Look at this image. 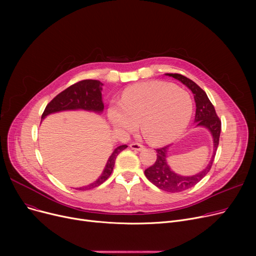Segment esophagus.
<instances>
[{
	"label": "esophagus",
	"mask_w": 256,
	"mask_h": 256,
	"mask_svg": "<svg viewBox=\"0 0 256 256\" xmlns=\"http://www.w3.org/2000/svg\"><path fill=\"white\" fill-rule=\"evenodd\" d=\"M130 146V148L134 150H142L145 148V146L142 145L141 143H132Z\"/></svg>",
	"instance_id": "esophagus-1"
}]
</instances>
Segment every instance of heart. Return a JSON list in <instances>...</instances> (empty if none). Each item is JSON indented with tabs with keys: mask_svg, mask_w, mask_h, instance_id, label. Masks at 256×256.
<instances>
[{
	"mask_svg": "<svg viewBox=\"0 0 256 256\" xmlns=\"http://www.w3.org/2000/svg\"><path fill=\"white\" fill-rule=\"evenodd\" d=\"M193 102L186 90L170 83L150 80L126 88L121 102L108 109L111 122L119 130H135L141 122L145 138L152 143L168 142L186 128Z\"/></svg>",
	"mask_w": 256,
	"mask_h": 256,
	"instance_id": "heart-1",
	"label": "heart"
}]
</instances>
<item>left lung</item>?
I'll return each instance as SVG.
<instances>
[{
    "label": "left lung",
    "mask_w": 256,
    "mask_h": 256,
    "mask_svg": "<svg viewBox=\"0 0 256 256\" xmlns=\"http://www.w3.org/2000/svg\"><path fill=\"white\" fill-rule=\"evenodd\" d=\"M169 76L176 78L189 88L193 94L194 100L196 102V114H195V122L196 126H204L206 128L212 136L214 141V152L206 168L201 172L195 174L192 176H182L173 172L166 162V154L168 145L160 147L156 150V160L152 166L147 168L144 171L145 176L150 182H152L158 189L176 193L182 192L184 190L190 189L202 180L206 174L210 172L214 156L219 145V138L221 132V120L218 117L214 108L210 100H208L206 93L201 89L192 80L188 78L186 76L180 74H166Z\"/></svg>",
    "instance_id": "8db88e82"
}]
</instances>
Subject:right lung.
<instances>
[{
    "label": "right lung",
    "mask_w": 256,
    "mask_h": 256,
    "mask_svg": "<svg viewBox=\"0 0 256 256\" xmlns=\"http://www.w3.org/2000/svg\"><path fill=\"white\" fill-rule=\"evenodd\" d=\"M102 84L96 80H83L80 82L70 86L57 96L54 98L46 106V110L42 113V119L52 113H56L60 111L66 110H87L100 113L104 110V102L102 98ZM126 145H120L114 150L113 154L109 158L106 165L104 169V172L98 180L94 182L78 188V190H90L93 188L98 186L102 182H104L113 171V167L115 164V160L117 156L126 148Z\"/></svg>",
    "instance_id": "1"
}]
</instances>
